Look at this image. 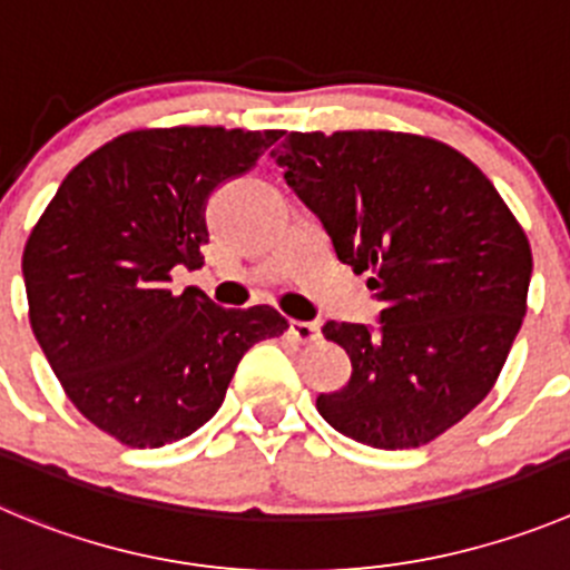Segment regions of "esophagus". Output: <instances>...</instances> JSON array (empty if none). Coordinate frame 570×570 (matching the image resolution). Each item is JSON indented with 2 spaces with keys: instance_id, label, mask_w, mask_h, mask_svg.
Segmentation results:
<instances>
[{
  "instance_id": "obj_1",
  "label": "esophagus",
  "mask_w": 570,
  "mask_h": 570,
  "mask_svg": "<svg viewBox=\"0 0 570 570\" xmlns=\"http://www.w3.org/2000/svg\"><path fill=\"white\" fill-rule=\"evenodd\" d=\"M289 334L297 340V343L309 345L321 340V326L312 321H289Z\"/></svg>"
}]
</instances>
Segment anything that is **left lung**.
I'll use <instances>...</instances> for the list:
<instances>
[{"label": "left lung", "instance_id": "8db88e82", "mask_svg": "<svg viewBox=\"0 0 570 570\" xmlns=\"http://www.w3.org/2000/svg\"><path fill=\"white\" fill-rule=\"evenodd\" d=\"M273 157L382 303L376 326H323L351 380L317 411L380 450L428 444L481 405L507 363L531 281L523 227L478 165L430 137L292 131Z\"/></svg>", "mask_w": 570, "mask_h": 570}]
</instances>
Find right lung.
<instances>
[{
    "label": "right lung",
    "instance_id": "1",
    "mask_svg": "<svg viewBox=\"0 0 570 570\" xmlns=\"http://www.w3.org/2000/svg\"><path fill=\"white\" fill-rule=\"evenodd\" d=\"M284 131L177 126L115 137L78 163L21 258L30 326L69 402L129 446L199 430L242 357L286 321L225 309L171 269L205 264L207 199Z\"/></svg>",
    "mask_w": 570,
    "mask_h": 570
}]
</instances>
